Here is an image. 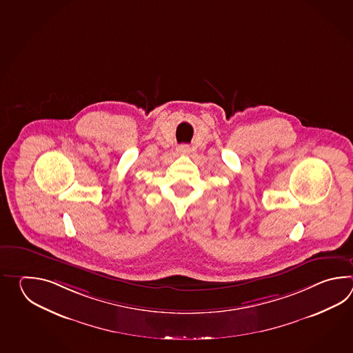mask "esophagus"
<instances>
[{"label": "esophagus", "instance_id": "esophagus-1", "mask_svg": "<svg viewBox=\"0 0 353 353\" xmlns=\"http://www.w3.org/2000/svg\"><path fill=\"white\" fill-rule=\"evenodd\" d=\"M178 152H179V154H188V152H189V146H187V145H181V146L178 148Z\"/></svg>", "mask_w": 353, "mask_h": 353}]
</instances>
